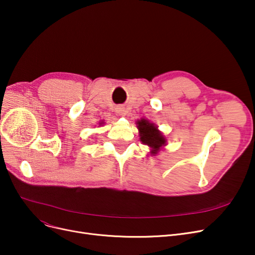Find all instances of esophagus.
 <instances>
[{
	"label": "esophagus",
	"mask_w": 255,
	"mask_h": 255,
	"mask_svg": "<svg viewBox=\"0 0 255 255\" xmlns=\"http://www.w3.org/2000/svg\"><path fill=\"white\" fill-rule=\"evenodd\" d=\"M117 114H118L119 116H125V115H126L125 107H124V106H119L118 109H117Z\"/></svg>",
	"instance_id": "esophagus-1"
}]
</instances>
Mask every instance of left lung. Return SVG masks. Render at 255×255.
I'll return each mask as SVG.
<instances>
[{
    "label": "left lung",
    "instance_id": "left-lung-1",
    "mask_svg": "<svg viewBox=\"0 0 255 255\" xmlns=\"http://www.w3.org/2000/svg\"><path fill=\"white\" fill-rule=\"evenodd\" d=\"M136 125L139 131L140 141L150 146L152 149V155L157 154L160 148H162L163 145L166 144V139L162 135V133L157 129V127L153 123H150L148 120L141 119L140 121H137Z\"/></svg>",
    "mask_w": 255,
    "mask_h": 255
}]
</instances>
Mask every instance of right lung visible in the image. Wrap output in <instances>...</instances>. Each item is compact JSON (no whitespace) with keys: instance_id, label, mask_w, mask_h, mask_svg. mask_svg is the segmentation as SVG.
I'll use <instances>...</instances> for the list:
<instances>
[{"instance_id":"add662e5","label":"right lung","mask_w":255,"mask_h":255,"mask_svg":"<svg viewBox=\"0 0 255 255\" xmlns=\"http://www.w3.org/2000/svg\"><path fill=\"white\" fill-rule=\"evenodd\" d=\"M100 124H102V123H100Z\"/></svg>"}]
</instances>
